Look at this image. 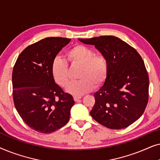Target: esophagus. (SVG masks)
I'll list each match as a JSON object with an SVG mask.
<instances>
[{
	"label": "esophagus",
	"instance_id": "1",
	"mask_svg": "<svg viewBox=\"0 0 160 160\" xmlns=\"http://www.w3.org/2000/svg\"><path fill=\"white\" fill-rule=\"evenodd\" d=\"M81 98H82V97H80V96H74L73 97V99L75 101H78V100L81 99Z\"/></svg>",
	"mask_w": 160,
	"mask_h": 160
}]
</instances>
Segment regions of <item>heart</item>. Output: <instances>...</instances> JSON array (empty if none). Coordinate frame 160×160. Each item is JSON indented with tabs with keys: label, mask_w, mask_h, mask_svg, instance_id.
<instances>
[{
	"label": "heart",
	"mask_w": 160,
	"mask_h": 160,
	"mask_svg": "<svg viewBox=\"0 0 160 160\" xmlns=\"http://www.w3.org/2000/svg\"><path fill=\"white\" fill-rule=\"evenodd\" d=\"M65 57L71 66H81L78 71L79 80L71 83L67 92L73 95H82L89 92L94 87H100L108 76V62L102 55L87 46L78 44L68 50ZM52 78L56 84L66 87L70 82L68 65L65 60L57 58L51 65Z\"/></svg>",
	"instance_id": "b5f03b06"
}]
</instances>
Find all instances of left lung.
Listing matches in <instances>:
<instances>
[{"mask_svg": "<svg viewBox=\"0 0 160 160\" xmlns=\"http://www.w3.org/2000/svg\"><path fill=\"white\" fill-rule=\"evenodd\" d=\"M94 45L108 62V76L94 94L90 115L109 129L125 128L143 114L148 100L149 79L143 60L134 48L117 37L78 39Z\"/></svg>", "mask_w": 160, "mask_h": 160, "instance_id": "obj_1", "label": "left lung"}]
</instances>
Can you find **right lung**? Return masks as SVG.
Listing matches in <instances>:
<instances>
[{"mask_svg": "<svg viewBox=\"0 0 160 160\" xmlns=\"http://www.w3.org/2000/svg\"><path fill=\"white\" fill-rule=\"evenodd\" d=\"M71 38L49 37L26 47L12 72L13 99L22 119L32 130L51 133L68 123L73 106L52 78V63Z\"/></svg>", "mask_w": 160, "mask_h": 160, "instance_id": "obj_1", "label": "right lung"}]
</instances>
